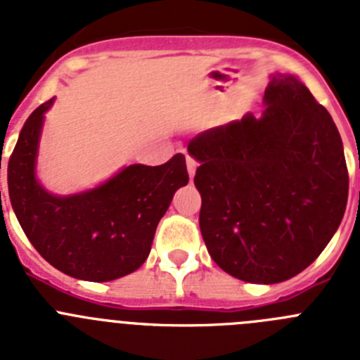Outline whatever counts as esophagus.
Returning a JSON list of instances; mask_svg holds the SVG:
<instances>
[{
	"label": "esophagus",
	"instance_id": "esophagus-1",
	"mask_svg": "<svg viewBox=\"0 0 360 360\" xmlns=\"http://www.w3.org/2000/svg\"><path fill=\"white\" fill-rule=\"evenodd\" d=\"M186 162H187V173H189V178H193L196 173V167H198V162H196L193 157H189V155L186 157Z\"/></svg>",
	"mask_w": 360,
	"mask_h": 360
}]
</instances>
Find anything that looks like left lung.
<instances>
[{
  "mask_svg": "<svg viewBox=\"0 0 360 360\" xmlns=\"http://www.w3.org/2000/svg\"><path fill=\"white\" fill-rule=\"evenodd\" d=\"M262 117L207 129L187 146L200 162V231L216 265L247 283H281L324 250L346 211L348 167L326 108L276 73Z\"/></svg>",
  "mask_w": 360,
  "mask_h": 360,
  "instance_id": "left-lung-1",
  "label": "left lung"
}]
</instances>
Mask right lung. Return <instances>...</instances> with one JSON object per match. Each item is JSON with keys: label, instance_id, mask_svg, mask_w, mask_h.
Returning a JSON list of instances; mask_svg holds the SVG:
<instances>
[{"label": "right lung", "instance_id": "right-lung-1", "mask_svg": "<svg viewBox=\"0 0 360 360\" xmlns=\"http://www.w3.org/2000/svg\"><path fill=\"white\" fill-rule=\"evenodd\" d=\"M52 103L32 111L8 160V196L19 225L37 252L72 278L103 283L131 274L148 259L176 189L189 182L186 157L176 153L155 167L128 165L79 195H50L37 182L36 157Z\"/></svg>", "mask_w": 360, "mask_h": 360}]
</instances>
